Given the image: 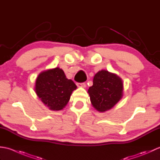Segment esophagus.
I'll return each instance as SVG.
<instances>
[{
    "mask_svg": "<svg viewBox=\"0 0 160 160\" xmlns=\"http://www.w3.org/2000/svg\"><path fill=\"white\" fill-rule=\"evenodd\" d=\"M77 86L78 87H82V88H85L86 87V84L84 82L82 83H77Z\"/></svg>",
    "mask_w": 160,
    "mask_h": 160,
    "instance_id": "1",
    "label": "esophagus"
}]
</instances>
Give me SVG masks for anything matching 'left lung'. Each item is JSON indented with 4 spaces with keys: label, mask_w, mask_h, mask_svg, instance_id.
<instances>
[{
    "label": "left lung",
    "mask_w": 160,
    "mask_h": 160,
    "mask_svg": "<svg viewBox=\"0 0 160 160\" xmlns=\"http://www.w3.org/2000/svg\"><path fill=\"white\" fill-rule=\"evenodd\" d=\"M88 93L94 108L104 113L113 108L123 97V81L117 74L99 71L95 74L93 86L88 89Z\"/></svg>",
    "instance_id": "left-lung-1"
}]
</instances>
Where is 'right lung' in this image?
Instances as JSON below:
<instances>
[{
	"label": "right lung",
	"mask_w": 160,
	"mask_h": 160,
	"mask_svg": "<svg viewBox=\"0 0 160 160\" xmlns=\"http://www.w3.org/2000/svg\"><path fill=\"white\" fill-rule=\"evenodd\" d=\"M77 86L67 79L62 69L56 67L40 72L36 78L34 91L49 109L60 111L69 102Z\"/></svg>",
	"instance_id": "obj_1"
}]
</instances>
